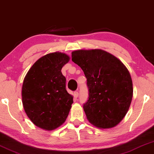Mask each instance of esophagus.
<instances>
[{
    "label": "esophagus",
    "mask_w": 154,
    "mask_h": 154,
    "mask_svg": "<svg viewBox=\"0 0 154 154\" xmlns=\"http://www.w3.org/2000/svg\"><path fill=\"white\" fill-rule=\"evenodd\" d=\"M73 97H74V98L75 99V100H76L78 97H79V92H78L77 91L73 92Z\"/></svg>",
    "instance_id": "obj_1"
}]
</instances>
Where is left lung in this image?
Masks as SVG:
<instances>
[{"label":"left lung","mask_w":154,"mask_h":154,"mask_svg":"<svg viewBox=\"0 0 154 154\" xmlns=\"http://www.w3.org/2000/svg\"><path fill=\"white\" fill-rule=\"evenodd\" d=\"M71 54L87 79L89 98L83 109L88 121L101 129L116 127L128 113L133 95L127 67L101 49L77 50Z\"/></svg>","instance_id":"left-lung-1"}]
</instances>
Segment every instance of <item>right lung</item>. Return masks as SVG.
<instances>
[{
    "mask_svg": "<svg viewBox=\"0 0 154 154\" xmlns=\"http://www.w3.org/2000/svg\"><path fill=\"white\" fill-rule=\"evenodd\" d=\"M70 60L60 52L48 53L39 58L25 75L22 99L25 113L41 129L54 130L66 121L73 97L66 90L62 67Z\"/></svg>",
    "mask_w": 154,
    "mask_h": 154,
    "instance_id": "obj_1",
    "label": "right lung"
}]
</instances>
